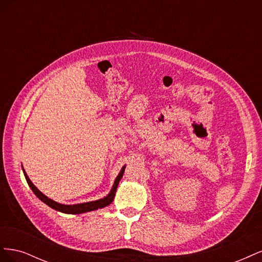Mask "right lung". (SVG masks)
<instances>
[{
    "label": "right lung",
    "mask_w": 262,
    "mask_h": 262,
    "mask_svg": "<svg viewBox=\"0 0 262 262\" xmlns=\"http://www.w3.org/2000/svg\"><path fill=\"white\" fill-rule=\"evenodd\" d=\"M124 168L123 167L120 171V173H119L118 177L116 178L115 180V184H114V187L112 189V191H110V193L105 196L104 199H100V200H97V201H93V202H87V203H81V204H74V205H64V204H60L58 202H55L51 199H49L48 196H46L43 193H41L39 190L34 186L33 182L30 181V179L28 178L27 173L25 172V170H24V175H25V178L27 180V184L28 186L30 187V189L33 190L34 193L40 199L42 202H45L47 205H49L50 208L57 210V211H60V212H63V213H69V214H80V213H85V212H90V211H94V210H97V209H101V208H105L107 207V205H109L110 203L113 202L114 198H115V194H116V191H117V187L119 185V181H120V179L122 178L123 176V172H124Z\"/></svg>",
    "instance_id": "right-lung-1"
}]
</instances>
